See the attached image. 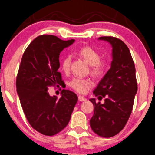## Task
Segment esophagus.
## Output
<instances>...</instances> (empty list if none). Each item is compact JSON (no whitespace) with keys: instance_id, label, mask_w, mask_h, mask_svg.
<instances>
[{"instance_id":"esophagus-1","label":"esophagus","mask_w":155,"mask_h":155,"mask_svg":"<svg viewBox=\"0 0 155 155\" xmlns=\"http://www.w3.org/2000/svg\"><path fill=\"white\" fill-rule=\"evenodd\" d=\"M78 101H86V99H85V97H83V96H78Z\"/></svg>"}]
</instances>
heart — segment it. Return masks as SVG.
<instances>
[{
	"label": "heart",
	"mask_w": 155,
	"mask_h": 155,
	"mask_svg": "<svg viewBox=\"0 0 155 155\" xmlns=\"http://www.w3.org/2000/svg\"><path fill=\"white\" fill-rule=\"evenodd\" d=\"M78 54L85 62L91 66V72L95 77H100L106 72L108 67L107 60L100 59V54L95 49L90 46H83L78 51ZM72 56L67 55L63 58L61 62V67L64 72L70 71ZM92 82L88 79L73 78L69 85L76 92L85 94L89 88L92 86Z\"/></svg>",
	"instance_id": "obj_1"
}]
</instances>
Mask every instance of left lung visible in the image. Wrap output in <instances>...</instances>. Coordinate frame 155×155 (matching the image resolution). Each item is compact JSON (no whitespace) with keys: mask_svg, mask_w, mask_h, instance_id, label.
<instances>
[{"mask_svg":"<svg viewBox=\"0 0 155 155\" xmlns=\"http://www.w3.org/2000/svg\"><path fill=\"white\" fill-rule=\"evenodd\" d=\"M99 40L112 45V61L110 69L94 91L99 99L105 98L104 103L90 99L94 104L90 126L97 135L110 138L120 132L128 122L138 86L134 60L124 42L112 36Z\"/></svg>","mask_w":155,"mask_h":155,"instance_id":"1","label":"left lung"}]
</instances>
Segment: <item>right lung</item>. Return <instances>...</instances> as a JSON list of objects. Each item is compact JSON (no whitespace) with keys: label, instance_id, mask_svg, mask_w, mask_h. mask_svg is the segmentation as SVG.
I'll return each instance as SVG.
<instances>
[{"label":"right lung","instance_id":"1","mask_svg":"<svg viewBox=\"0 0 155 155\" xmlns=\"http://www.w3.org/2000/svg\"><path fill=\"white\" fill-rule=\"evenodd\" d=\"M74 40L62 41L51 35H42L30 43L21 58L16 81V91L27 121L38 132L54 136L68 124L78 101V96L69 90L61 96H51L49 86L60 85L58 72L60 53Z\"/></svg>","mask_w":155,"mask_h":155}]
</instances>
